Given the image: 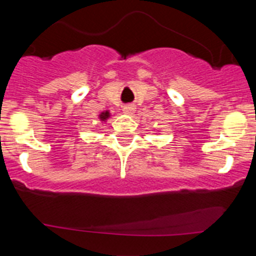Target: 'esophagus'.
I'll return each mask as SVG.
<instances>
[{
  "label": "esophagus",
  "mask_w": 256,
  "mask_h": 256,
  "mask_svg": "<svg viewBox=\"0 0 256 256\" xmlns=\"http://www.w3.org/2000/svg\"><path fill=\"white\" fill-rule=\"evenodd\" d=\"M122 112H124V114H128V115H131V114H134V112H135V106H134L132 104L124 105Z\"/></svg>",
  "instance_id": "1"
}]
</instances>
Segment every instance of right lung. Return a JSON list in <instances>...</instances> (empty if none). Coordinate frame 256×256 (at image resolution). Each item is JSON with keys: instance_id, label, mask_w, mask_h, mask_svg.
<instances>
[{"instance_id": "add662e5", "label": "right lung", "mask_w": 256, "mask_h": 256, "mask_svg": "<svg viewBox=\"0 0 256 256\" xmlns=\"http://www.w3.org/2000/svg\"><path fill=\"white\" fill-rule=\"evenodd\" d=\"M99 118H100V120H102V121L108 120V118H110V112H102V114H100V115H99Z\"/></svg>"}]
</instances>
